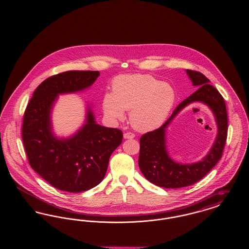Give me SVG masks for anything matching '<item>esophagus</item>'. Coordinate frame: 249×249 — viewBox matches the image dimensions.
<instances>
[{
  "label": "esophagus",
  "instance_id": "1",
  "mask_svg": "<svg viewBox=\"0 0 249 249\" xmlns=\"http://www.w3.org/2000/svg\"><path fill=\"white\" fill-rule=\"evenodd\" d=\"M134 133H132V132H125L124 134H123V137H124V139H132V138H134Z\"/></svg>",
  "mask_w": 249,
  "mask_h": 249
}]
</instances>
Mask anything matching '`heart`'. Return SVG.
<instances>
[{
	"label": "heart",
	"mask_w": 249,
	"mask_h": 249,
	"mask_svg": "<svg viewBox=\"0 0 249 249\" xmlns=\"http://www.w3.org/2000/svg\"><path fill=\"white\" fill-rule=\"evenodd\" d=\"M112 92L103 98V109L113 121L124 119L130 110V121L135 130L150 131L160 127L177 100L172 85L149 74H121L112 83Z\"/></svg>",
	"instance_id": "obj_1"
}]
</instances>
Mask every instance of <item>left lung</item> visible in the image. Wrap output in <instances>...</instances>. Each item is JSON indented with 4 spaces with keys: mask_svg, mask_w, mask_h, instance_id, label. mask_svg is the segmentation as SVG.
Masks as SVG:
<instances>
[{
    "mask_svg": "<svg viewBox=\"0 0 249 249\" xmlns=\"http://www.w3.org/2000/svg\"><path fill=\"white\" fill-rule=\"evenodd\" d=\"M192 85L198 89L184 100L165 123L159 129L142 135L138 164L143 177L156 186L166 189L184 188L204 178L221 159L228 133V117L223 97L210 85L201 72L186 70ZM201 102L209 107L218 126V133L213 147L201 161L194 164H180L168 155L165 144V130L170 122L186 106Z\"/></svg>",
    "mask_w": 249,
    "mask_h": 249,
    "instance_id": "obj_1",
    "label": "left lung"
}]
</instances>
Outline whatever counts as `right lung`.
Wrapping results in <instances>:
<instances>
[{"label": "right lung", "instance_id": "obj_1", "mask_svg": "<svg viewBox=\"0 0 249 249\" xmlns=\"http://www.w3.org/2000/svg\"><path fill=\"white\" fill-rule=\"evenodd\" d=\"M98 71H68L40 84L25 110L22 140L31 167L52 187L72 193L90 190L107 174L111 154L122 142L119 129L97 124L88 105L83 126L67 138L57 137L52 110L59 95L89 89Z\"/></svg>", "mask_w": 249, "mask_h": 249}]
</instances>
